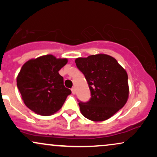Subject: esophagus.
<instances>
[{
  "instance_id": "34e87169",
  "label": "esophagus",
  "mask_w": 157,
  "mask_h": 157,
  "mask_svg": "<svg viewBox=\"0 0 157 157\" xmlns=\"http://www.w3.org/2000/svg\"><path fill=\"white\" fill-rule=\"evenodd\" d=\"M71 92H72L73 94H75V93H76V90H75V88H72L71 89Z\"/></svg>"
}]
</instances>
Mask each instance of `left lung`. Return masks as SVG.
<instances>
[{
    "label": "left lung",
    "instance_id": "obj_1",
    "mask_svg": "<svg viewBox=\"0 0 157 157\" xmlns=\"http://www.w3.org/2000/svg\"><path fill=\"white\" fill-rule=\"evenodd\" d=\"M75 63L84 75L91 91L89 101L78 100L85 117L103 121L125 105L129 93L128 75L116 59L101 54L77 58Z\"/></svg>",
    "mask_w": 157,
    "mask_h": 157
}]
</instances>
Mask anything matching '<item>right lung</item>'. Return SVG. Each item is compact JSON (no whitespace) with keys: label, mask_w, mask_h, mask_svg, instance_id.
<instances>
[{"label":"right lung","mask_w":157,"mask_h":157,"mask_svg":"<svg viewBox=\"0 0 157 157\" xmlns=\"http://www.w3.org/2000/svg\"><path fill=\"white\" fill-rule=\"evenodd\" d=\"M67 61L48 55L23 65L17 77V86L29 109L43 116H49L61 109L71 93L58 73Z\"/></svg>","instance_id":"1"}]
</instances>
